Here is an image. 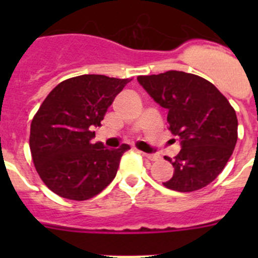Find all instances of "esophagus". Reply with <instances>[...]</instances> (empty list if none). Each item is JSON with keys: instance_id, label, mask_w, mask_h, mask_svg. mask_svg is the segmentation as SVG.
<instances>
[{"instance_id": "1", "label": "esophagus", "mask_w": 258, "mask_h": 258, "mask_svg": "<svg viewBox=\"0 0 258 258\" xmlns=\"http://www.w3.org/2000/svg\"><path fill=\"white\" fill-rule=\"evenodd\" d=\"M139 152L141 153L142 156H145V157H147L148 160H151V161H157L158 158H160V156L155 155V153H145V152H142V151H139Z\"/></svg>"}]
</instances>
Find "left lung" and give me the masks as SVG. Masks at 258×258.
I'll list each match as a JSON object with an SVG mask.
<instances>
[{"mask_svg":"<svg viewBox=\"0 0 258 258\" xmlns=\"http://www.w3.org/2000/svg\"><path fill=\"white\" fill-rule=\"evenodd\" d=\"M140 85L168 111V130L181 151L167 157L175 167L163 186L192 192L211 183L225 168L237 142V116L227 98L207 80L182 71L137 77Z\"/></svg>","mask_w":258,"mask_h":258,"instance_id":"1","label":"left lung"}]
</instances>
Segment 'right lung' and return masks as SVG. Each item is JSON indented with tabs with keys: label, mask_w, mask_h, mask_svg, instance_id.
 Wrapping results in <instances>:
<instances>
[{
	"label": "right lung",
	"mask_w": 258,
	"mask_h": 258,
	"mask_svg": "<svg viewBox=\"0 0 258 258\" xmlns=\"http://www.w3.org/2000/svg\"><path fill=\"white\" fill-rule=\"evenodd\" d=\"M131 80L82 75L62 81L31 122L33 163L46 186L63 199L85 201L100 194L116 177L123 144L108 150L92 144L93 127L101 126L114 97Z\"/></svg>",
	"instance_id": "1"
}]
</instances>
